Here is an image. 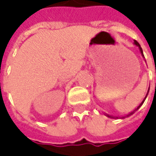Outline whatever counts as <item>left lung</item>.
<instances>
[{
  "label": "left lung",
  "instance_id": "obj_1",
  "mask_svg": "<svg viewBox=\"0 0 156 156\" xmlns=\"http://www.w3.org/2000/svg\"><path fill=\"white\" fill-rule=\"evenodd\" d=\"M134 44H135V45H136V47H138V48H139V50H140V52H141V54H142V55L144 56V54H143V50H142V48H141V47H140V45H139V43H138V42H137L136 40H135V41H134ZM148 91H149V90H148ZM148 91H147V94H148ZM147 94H146V97H147ZM146 98L144 99V101H142V102L140 103V105H139L138 107L136 108L135 110H133V111H131V113H129V114H127V115H126L125 117H122V119H125V118H127V117H129V116H130V115H132V114H133V113H134L135 111H136V110H137V109H138L139 108H140V107H141V106H142V104L144 103V101H145V100H146ZM106 116H107V117H108V118H111V119H116V118H114L113 116H110V115H108V114H107V115H106Z\"/></svg>",
  "mask_w": 156,
  "mask_h": 156
}]
</instances>
